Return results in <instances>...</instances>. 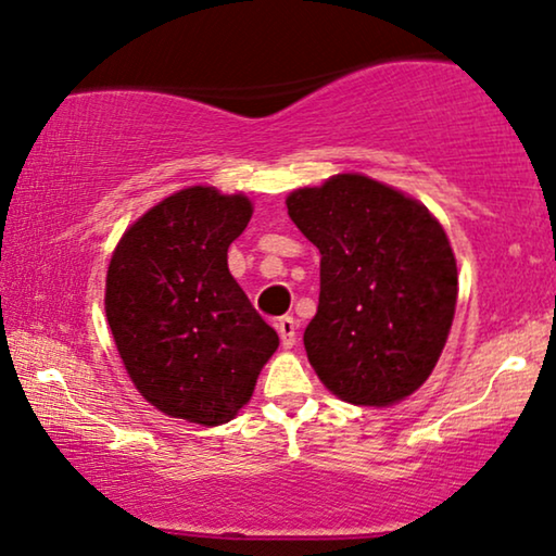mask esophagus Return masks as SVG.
I'll list each match as a JSON object with an SVG mask.
<instances>
[{"mask_svg": "<svg viewBox=\"0 0 556 556\" xmlns=\"http://www.w3.org/2000/svg\"><path fill=\"white\" fill-rule=\"evenodd\" d=\"M277 332H279V340L285 348H292L296 342V323L294 317H279L277 319Z\"/></svg>", "mask_w": 556, "mask_h": 556, "instance_id": "1", "label": "esophagus"}]
</instances>
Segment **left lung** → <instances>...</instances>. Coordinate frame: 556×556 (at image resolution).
Returning <instances> with one entry per match:
<instances>
[{
	"instance_id": "obj_1",
	"label": "left lung",
	"mask_w": 556,
	"mask_h": 556,
	"mask_svg": "<svg viewBox=\"0 0 556 556\" xmlns=\"http://www.w3.org/2000/svg\"><path fill=\"white\" fill-rule=\"evenodd\" d=\"M319 249V304L304 350L327 390L393 405L433 372L456 312L458 271L443 226L416 199L359 174L287 197Z\"/></svg>"
}]
</instances>
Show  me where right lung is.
I'll list each match as a JSON object with an SVG mask.
<instances>
[{
    "label": "right lung",
    "mask_w": 556,
    "mask_h": 556,
    "mask_svg": "<svg viewBox=\"0 0 556 556\" xmlns=\"http://www.w3.org/2000/svg\"><path fill=\"white\" fill-rule=\"evenodd\" d=\"M249 218L241 193L191 186L146 211L115 247L108 325L132 386L166 416L229 424L279 348L226 264Z\"/></svg>",
    "instance_id": "obj_1"
}]
</instances>
